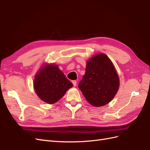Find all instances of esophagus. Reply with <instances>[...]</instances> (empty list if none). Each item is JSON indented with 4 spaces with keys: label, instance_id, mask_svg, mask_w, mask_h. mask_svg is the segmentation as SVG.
Instances as JSON below:
<instances>
[{
    "label": "esophagus",
    "instance_id": "34e87169",
    "mask_svg": "<svg viewBox=\"0 0 150 150\" xmlns=\"http://www.w3.org/2000/svg\"><path fill=\"white\" fill-rule=\"evenodd\" d=\"M72 83L73 84V86H76V84H77L76 81H72Z\"/></svg>",
    "mask_w": 150,
    "mask_h": 150
}]
</instances>
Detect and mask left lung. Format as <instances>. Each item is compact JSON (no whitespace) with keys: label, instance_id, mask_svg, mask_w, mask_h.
<instances>
[{"label":"left lung","instance_id":"8db88e82","mask_svg":"<svg viewBox=\"0 0 150 150\" xmlns=\"http://www.w3.org/2000/svg\"><path fill=\"white\" fill-rule=\"evenodd\" d=\"M78 86L86 100L95 107L106 105L114 98L119 89L120 78L105 54H96L87 61L86 73Z\"/></svg>","mask_w":150,"mask_h":150}]
</instances>
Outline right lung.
Here are the masks:
<instances>
[{
	"label": "right lung",
	"mask_w": 150,
	"mask_h": 150,
	"mask_svg": "<svg viewBox=\"0 0 150 150\" xmlns=\"http://www.w3.org/2000/svg\"><path fill=\"white\" fill-rule=\"evenodd\" d=\"M72 86L58 66L53 64L43 65L34 80V88L38 96L50 104L61 99Z\"/></svg>",
	"instance_id": "add662e5"
}]
</instances>
